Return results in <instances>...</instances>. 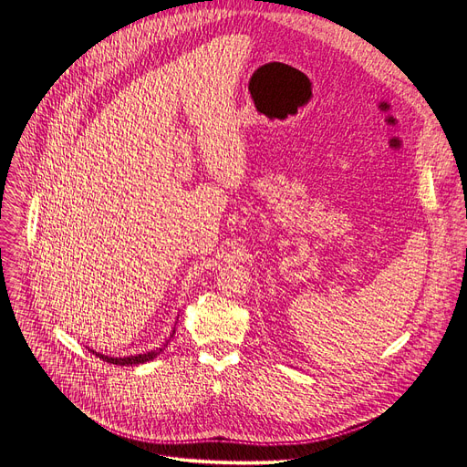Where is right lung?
Segmentation results:
<instances>
[{
  "label": "right lung",
  "instance_id": "add662e5",
  "mask_svg": "<svg viewBox=\"0 0 467 467\" xmlns=\"http://www.w3.org/2000/svg\"><path fill=\"white\" fill-rule=\"evenodd\" d=\"M172 335H175V331H172ZM160 354H161V348L146 352V354L129 356V358H109V356H103V354H96V356L103 361H108V364H115V366H138V364H146V361H151L153 358H158Z\"/></svg>",
  "mask_w": 467,
  "mask_h": 467
}]
</instances>
